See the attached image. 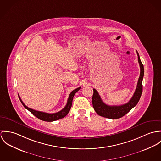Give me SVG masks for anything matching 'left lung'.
<instances>
[{
	"mask_svg": "<svg viewBox=\"0 0 161 161\" xmlns=\"http://www.w3.org/2000/svg\"><path fill=\"white\" fill-rule=\"evenodd\" d=\"M136 53L140 67V75L133 96L131 99L125 104L120 106H108L103 103L96 89H93L94 92L92 98V106L96 112L99 115L111 119H119L124 116L138 104L143 91L142 83L144 76V67L137 51Z\"/></svg>",
	"mask_w": 161,
	"mask_h": 161,
	"instance_id": "obj_1",
	"label": "left lung"
}]
</instances>
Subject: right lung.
<instances>
[{
    "mask_svg": "<svg viewBox=\"0 0 161 161\" xmlns=\"http://www.w3.org/2000/svg\"><path fill=\"white\" fill-rule=\"evenodd\" d=\"M80 88H81V87H79V88L72 91L71 93L69 95V99L67 100V103L65 107H64L62 110H61L60 111L56 112V113H54V114H49V113H46V112H41V111H37V110H33L30 107H27L23 103V102L21 101L19 95H18V97H19L21 104H23V106L25 107L27 110H28L31 114H33L35 116H36L37 118H38L39 119L41 120L46 121V122H53V121H55V120H57L64 118L68 114V113L69 112L71 107H72V101H73V96H74L75 94Z\"/></svg>",
    "mask_w": 161,
    "mask_h": 161,
    "instance_id": "1",
    "label": "right lung"
}]
</instances>
